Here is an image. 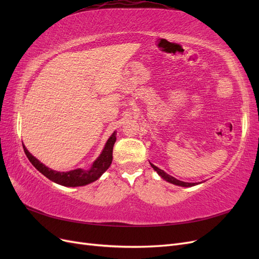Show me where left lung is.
I'll list each match as a JSON object with an SVG mask.
<instances>
[{
    "mask_svg": "<svg viewBox=\"0 0 259 259\" xmlns=\"http://www.w3.org/2000/svg\"><path fill=\"white\" fill-rule=\"evenodd\" d=\"M150 165L152 166V168L156 171V173H158V174L161 176V178H163L164 180H166L167 183H170V184H173V185L180 186V187H192V186H197V185H199V184H202V183H185V182H182V180H178V179H176L175 177L168 175V174L165 173V171H164L163 169H161V168H159V167H156L155 165H153L152 163H150Z\"/></svg>",
    "mask_w": 259,
    "mask_h": 259,
    "instance_id": "1",
    "label": "left lung"
}]
</instances>
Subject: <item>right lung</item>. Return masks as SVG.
Wrapping results in <instances>:
<instances>
[{"mask_svg":"<svg viewBox=\"0 0 259 259\" xmlns=\"http://www.w3.org/2000/svg\"><path fill=\"white\" fill-rule=\"evenodd\" d=\"M115 135L116 132H113V134L108 138L103 151H101L98 158L93 162L89 169L76 168L69 171L54 170L44 165V164L38 161L36 158H34V156L28 151V149L25 147V145H23V150H25L27 158L31 163H32V165L45 177L51 179L52 182L65 187H80L95 182V180H97L109 168V166L111 165L113 145L116 140Z\"/></svg>","mask_w":259,"mask_h":259,"instance_id":"right-lung-1","label":"right lung"}]
</instances>
